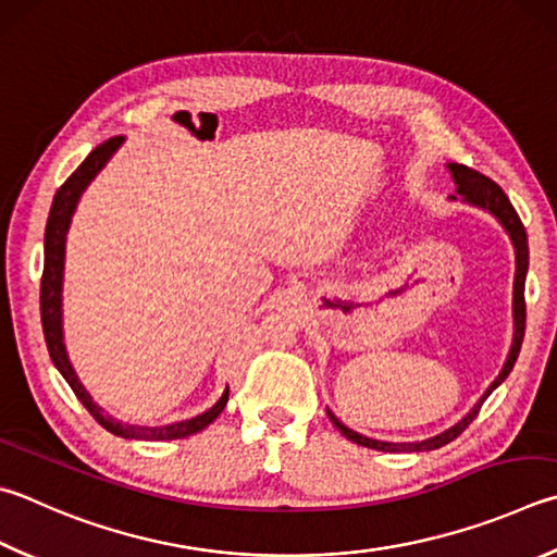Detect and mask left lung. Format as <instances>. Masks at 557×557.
I'll use <instances>...</instances> for the list:
<instances>
[{
    "label": "left lung",
    "mask_w": 557,
    "mask_h": 557,
    "mask_svg": "<svg viewBox=\"0 0 557 557\" xmlns=\"http://www.w3.org/2000/svg\"><path fill=\"white\" fill-rule=\"evenodd\" d=\"M450 175L455 180V185H458V195L462 201H468L472 207H480L484 211H490V214L499 221L507 231L513 250H517V277H513V343H511V350H509V358L504 362L502 372L490 384V389L482 394L480 401L474 404V407L465 413V417L455 423V426L446 429L438 436L426 438V441H413V443H387V441H375V438H368L362 436V433L348 429L346 423H341V419L333 417L329 411V419L333 421V426H336L343 436L348 441L358 443V446H366V448H375V450H384V453H417V450H436L441 446H446L453 438H458L460 433L470 426L472 419L478 417L484 399L490 397V394L499 387V384L509 377V372L513 368V362L519 358V350H521V343H523V331H525V299H523V287H525V272H529V238H525V228L521 224V219L517 214V209L511 207L509 197L504 195V189L497 185V182H492L490 177L480 175L478 170H472L468 165H458V163H448ZM450 199H458V197H450Z\"/></svg>",
    "instance_id": "1"
}]
</instances>
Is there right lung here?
I'll return each mask as SVG.
<instances>
[{"label": "right lung", "instance_id": "1", "mask_svg": "<svg viewBox=\"0 0 557 557\" xmlns=\"http://www.w3.org/2000/svg\"><path fill=\"white\" fill-rule=\"evenodd\" d=\"M124 144V136H114L99 144L92 153L85 158V163L79 165L73 175H70L63 187L55 191L53 205H50L48 224H46V236H44V277H40V323H44V336L46 346L50 352V360L60 370V375L65 377L70 389L75 392V397L83 401V407L92 413L97 423L114 433L121 438H138V441H175V438H187L191 433H199L207 429L211 421H214L221 411H224L228 401V387L221 394V399L214 407L199 413L195 419L168 423V426H134V423H124L114 417L104 413L99 404L92 401L89 392L83 387V382L77 380L73 366H70L65 341H63V270H65V238L70 221H73L75 207L83 191L87 189L89 182L97 177L99 170H102L109 158L116 153L119 146Z\"/></svg>", "mask_w": 557, "mask_h": 557}]
</instances>
